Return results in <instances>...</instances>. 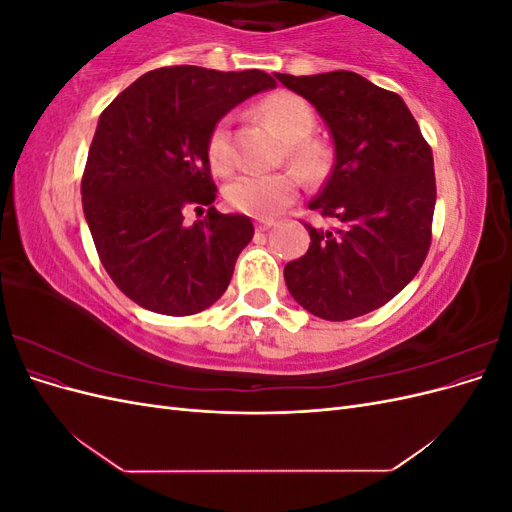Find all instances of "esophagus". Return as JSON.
Listing matches in <instances>:
<instances>
[{"label": "esophagus", "instance_id": "esophagus-1", "mask_svg": "<svg viewBox=\"0 0 512 512\" xmlns=\"http://www.w3.org/2000/svg\"><path fill=\"white\" fill-rule=\"evenodd\" d=\"M275 222L273 220H256V230L258 232H267L269 228H273Z\"/></svg>", "mask_w": 512, "mask_h": 512}]
</instances>
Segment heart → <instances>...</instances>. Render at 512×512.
Segmentation results:
<instances>
[{
	"instance_id": "1",
	"label": "heart",
	"mask_w": 512,
	"mask_h": 512,
	"mask_svg": "<svg viewBox=\"0 0 512 512\" xmlns=\"http://www.w3.org/2000/svg\"><path fill=\"white\" fill-rule=\"evenodd\" d=\"M260 113L271 126L280 132L288 143L290 164L305 177H318L327 164V153L322 145L312 141V132L316 128V115L309 102L292 91H277L267 100L260 102ZM209 160L215 170L228 173L235 166V149H232L230 119L224 117L209 134L207 143ZM299 183L288 173H247L237 177L226 188L228 205L252 218H271L280 213L297 196Z\"/></svg>"
}]
</instances>
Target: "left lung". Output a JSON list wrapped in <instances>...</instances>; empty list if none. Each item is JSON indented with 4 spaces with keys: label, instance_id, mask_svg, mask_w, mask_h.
Here are the masks:
<instances>
[{
    "label": "left lung",
    "instance_id": "8db88e82",
    "mask_svg": "<svg viewBox=\"0 0 512 512\" xmlns=\"http://www.w3.org/2000/svg\"><path fill=\"white\" fill-rule=\"evenodd\" d=\"M275 76L316 106L335 143V166L309 209L339 226L305 224L312 243L284 267L286 286L322 320L374 312L427 258L436 209L431 147L406 102L361 74Z\"/></svg>",
    "mask_w": 512,
    "mask_h": 512
}]
</instances>
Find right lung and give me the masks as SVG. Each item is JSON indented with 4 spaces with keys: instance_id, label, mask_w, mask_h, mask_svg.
I'll use <instances>...</instances> for the list:
<instances>
[{
    "instance_id": "add662e5",
    "label": "right lung",
    "mask_w": 512,
    "mask_h": 512,
    "mask_svg": "<svg viewBox=\"0 0 512 512\" xmlns=\"http://www.w3.org/2000/svg\"><path fill=\"white\" fill-rule=\"evenodd\" d=\"M262 70L166 66L104 108L81 181L83 211L115 286L149 312L192 316L218 301L252 241L247 215L211 203L209 134L230 108L273 89ZM208 207L188 227V208Z\"/></svg>"
}]
</instances>
